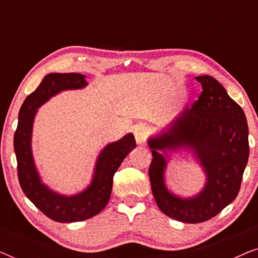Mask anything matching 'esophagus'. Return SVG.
<instances>
[{
    "label": "esophagus",
    "mask_w": 258,
    "mask_h": 258,
    "mask_svg": "<svg viewBox=\"0 0 258 258\" xmlns=\"http://www.w3.org/2000/svg\"><path fill=\"white\" fill-rule=\"evenodd\" d=\"M147 134H148V128L146 126V124H137L134 126V135H135L136 142L139 144H143L146 142L147 139Z\"/></svg>",
    "instance_id": "obj_1"
}]
</instances>
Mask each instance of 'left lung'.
Segmentation results:
<instances>
[{
	"label": "left lung",
	"instance_id": "1",
	"mask_svg": "<svg viewBox=\"0 0 258 258\" xmlns=\"http://www.w3.org/2000/svg\"><path fill=\"white\" fill-rule=\"evenodd\" d=\"M196 80L203 89L199 100L161 134L148 139L155 201L164 215L184 223L210 220L236 199L249 157V129L243 109L214 77L203 75ZM179 149L191 150L207 176L203 191L188 199L169 192L164 182L168 153Z\"/></svg>",
	"mask_w": 258,
	"mask_h": 258
}]
</instances>
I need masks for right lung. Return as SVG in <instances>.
Returning <instances> with one entry per match:
<instances>
[{"mask_svg":"<svg viewBox=\"0 0 258 258\" xmlns=\"http://www.w3.org/2000/svg\"><path fill=\"white\" fill-rule=\"evenodd\" d=\"M87 84L86 76L82 74H49L42 80L37 89L24 100L14 135L21 188L45 216L61 223L88 220L104 209L110 199L115 172L126 155L136 147L132 133L104 147L97 157L91 183L76 195H61L42 182L31 153V134L37 109L59 91L81 89Z\"/></svg>","mask_w":258,"mask_h":258,"instance_id":"1","label":"right lung"}]
</instances>
